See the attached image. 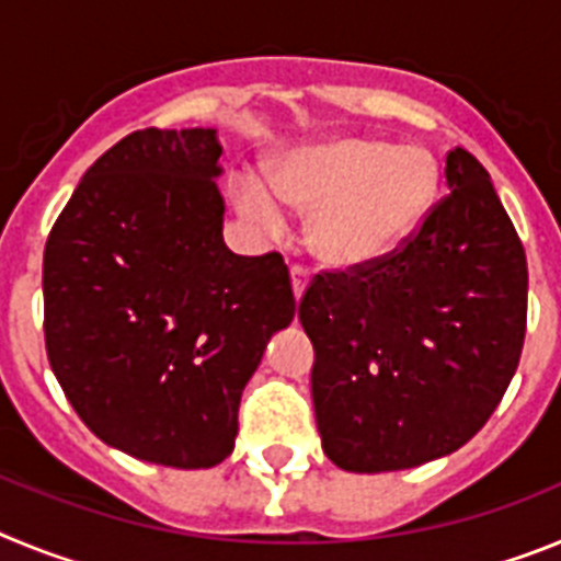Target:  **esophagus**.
I'll use <instances>...</instances> for the list:
<instances>
[{"instance_id": "esophagus-1", "label": "esophagus", "mask_w": 561, "mask_h": 561, "mask_svg": "<svg viewBox=\"0 0 561 561\" xmlns=\"http://www.w3.org/2000/svg\"><path fill=\"white\" fill-rule=\"evenodd\" d=\"M289 272H291V289H295V297H297V300H300V295H304L306 284H309V270H304V266H300V264H291Z\"/></svg>"}]
</instances>
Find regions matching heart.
<instances>
[{"instance_id": "obj_1", "label": "heart", "mask_w": 561, "mask_h": 561, "mask_svg": "<svg viewBox=\"0 0 561 561\" xmlns=\"http://www.w3.org/2000/svg\"><path fill=\"white\" fill-rule=\"evenodd\" d=\"M270 180L284 205L311 213V250L334 266L374 264L399 250L430 219L440 193L430 151L354 137L295 148ZM232 196L261 230L284 227V210L255 176H238Z\"/></svg>"}]
</instances>
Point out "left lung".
<instances>
[{
  "instance_id": "1",
  "label": "left lung",
  "mask_w": 561,
  "mask_h": 561,
  "mask_svg": "<svg viewBox=\"0 0 561 561\" xmlns=\"http://www.w3.org/2000/svg\"><path fill=\"white\" fill-rule=\"evenodd\" d=\"M444 173L449 193L399 250L320 272L300 297L317 430L345 472L413 469L460 449L523 354V241L472 153L449 151Z\"/></svg>"
}]
</instances>
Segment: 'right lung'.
Returning <instances> with one entry per match:
<instances>
[{"label": "right lung", "mask_w": 561, "mask_h": 561, "mask_svg": "<svg viewBox=\"0 0 561 561\" xmlns=\"http://www.w3.org/2000/svg\"><path fill=\"white\" fill-rule=\"evenodd\" d=\"M213 128H142L83 173L44 247V342L103 444L173 469L232 453L241 390L295 317L280 252L221 238Z\"/></svg>", "instance_id": "obj_1"}]
</instances>
